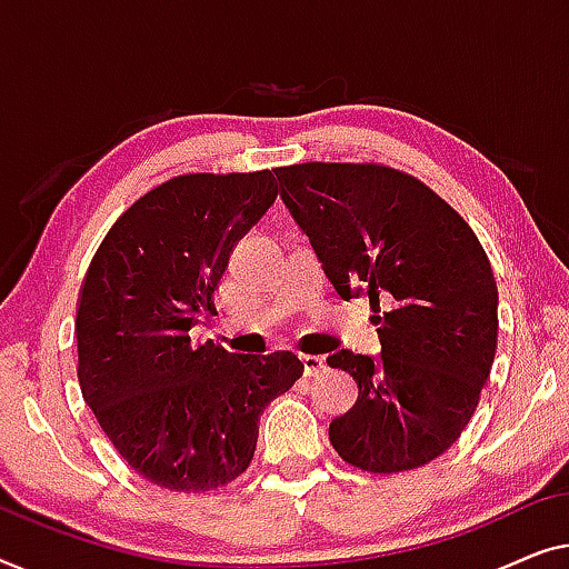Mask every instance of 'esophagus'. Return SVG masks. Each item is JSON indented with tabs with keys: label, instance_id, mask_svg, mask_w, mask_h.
<instances>
[{
	"label": "esophagus",
	"instance_id": "esophagus-1",
	"mask_svg": "<svg viewBox=\"0 0 569 569\" xmlns=\"http://www.w3.org/2000/svg\"><path fill=\"white\" fill-rule=\"evenodd\" d=\"M303 368H307L309 376H319L327 371V361L325 356H317V353H307L303 356Z\"/></svg>",
	"mask_w": 569,
	"mask_h": 569
}]
</instances>
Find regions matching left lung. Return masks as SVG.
I'll list each match as a JSON object with an SVG mask.
<instances>
[{
    "label": "left lung",
    "instance_id": "obj_1",
    "mask_svg": "<svg viewBox=\"0 0 569 569\" xmlns=\"http://www.w3.org/2000/svg\"><path fill=\"white\" fill-rule=\"evenodd\" d=\"M281 198L342 299L368 293L381 356L327 358L358 383L330 443L373 475L441 456L479 405L498 348V286L467 221L383 164L278 167Z\"/></svg>",
    "mask_w": 569,
    "mask_h": 569
}]
</instances>
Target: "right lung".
I'll use <instances>...</instances> for the list:
<instances>
[{"label": "right lung", "instance_id": "1", "mask_svg": "<svg viewBox=\"0 0 569 569\" xmlns=\"http://www.w3.org/2000/svg\"><path fill=\"white\" fill-rule=\"evenodd\" d=\"M276 170L193 172L118 216L77 303L79 387L128 467L174 492H206L250 467L258 422L303 373L291 350L229 353L190 340L229 254L278 196Z\"/></svg>", "mask_w": 569, "mask_h": 569}]
</instances>
